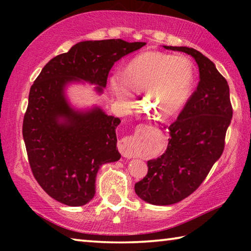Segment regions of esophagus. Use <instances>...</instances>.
<instances>
[{
  "instance_id": "34e87169",
  "label": "esophagus",
  "mask_w": 251,
  "mask_h": 251,
  "mask_svg": "<svg viewBox=\"0 0 251 251\" xmlns=\"http://www.w3.org/2000/svg\"><path fill=\"white\" fill-rule=\"evenodd\" d=\"M146 128H150V126L139 125L136 130L139 131V130H143V129H146ZM118 150H120L122 156L125 157V158H134V157L136 156L133 139H131V138L122 139L120 144H118Z\"/></svg>"
}]
</instances>
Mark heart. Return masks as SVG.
I'll return each instance as SVG.
<instances>
[{
    "mask_svg": "<svg viewBox=\"0 0 251 251\" xmlns=\"http://www.w3.org/2000/svg\"><path fill=\"white\" fill-rule=\"evenodd\" d=\"M195 67L184 55L147 50L138 54L121 74L110 77V88L120 103L130 107L135 94L144 92V106L157 116L179 114L192 96Z\"/></svg>",
    "mask_w": 251,
    "mask_h": 251,
    "instance_id": "heart-1",
    "label": "heart"
}]
</instances>
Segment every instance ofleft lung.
Segmentation results:
<instances>
[{
  "mask_svg": "<svg viewBox=\"0 0 251 251\" xmlns=\"http://www.w3.org/2000/svg\"><path fill=\"white\" fill-rule=\"evenodd\" d=\"M164 48L190 55L198 65L199 83L176 122L168 127L166 151L147 161V175L135 184L136 195L157 206L179 202L201 186L223 154L232 118L228 83L214 63L186 46Z\"/></svg>",
  "mask_w": 251,
  "mask_h": 251,
  "instance_id": "obj_1",
  "label": "left lung"
}]
</instances>
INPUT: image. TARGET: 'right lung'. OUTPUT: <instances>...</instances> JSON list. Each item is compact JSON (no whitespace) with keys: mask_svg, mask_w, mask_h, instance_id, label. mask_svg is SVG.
I'll return each mask as SVG.
<instances>
[{"mask_svg":"<svg viewBox=\"0 0 251 251\" xmlns=\"http://www.w3.org/2000/svg\"><path fill=\"white\" fill-rule=\"evenodd\" d=\"M144 45L121 39L79 42L50 59L32 85L23 138L34 177L55 201L72 207L86 205L96 193L100 168L121 158L116 145L120 118L97 105L76 108L67 87L86 82L103 94L115 62Z\"/></svg>","mask_w":251,"mask_h":251,"instance_id":"1","label":"right lung"}]
</instances>
